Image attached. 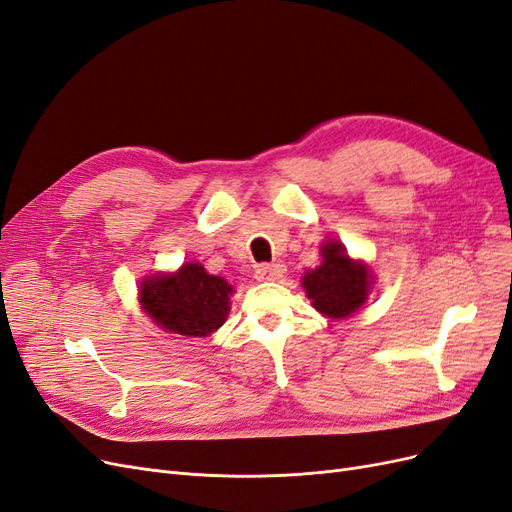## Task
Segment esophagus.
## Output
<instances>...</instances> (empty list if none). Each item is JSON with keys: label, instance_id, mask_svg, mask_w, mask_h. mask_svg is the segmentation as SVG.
Here are the masks:
<instances>
[{"label": "esophagus", "instance_id": "esophagus-1", "mask_svg": "<svg viewBox=\"0 0 512 512\" xmlns=\"http://www.w3.org/2000/svg\"><path fill=\"white\" fill-rule=\"evenodd\" d=\"M286 269L282 265H260L256 269V280L258 282H277L282 280Z\"/></svg>", "mask_w": 512, "mask_h": 512}]
</instances>
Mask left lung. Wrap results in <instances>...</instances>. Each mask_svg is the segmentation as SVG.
Wrapping results in <instances>:
<instances>
[{
	"label": "left lung",
	"mask_w": 512,
	"mask_h": 512,
	"mask_svg": "<svg viewBox=\"0 0 512 512\" xmlns=\"http://www.w3.org/2000/svg\"><path fill=\"white\" fill-rule=\"evenodd\" d=\"M320 267L303 275L307 299L327 318H348L359 309L371 290V271L361 260H352L339 241L320 247Z\"/></svg>",
	"instance_id": "left-lung-1"
}]
</instances>
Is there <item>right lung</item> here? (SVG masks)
Returning <instances> with one entry per match:
<instances>
[{
    "instance_id": "add662e5",
    "label": "right lung",
    "mask_w": 512,
    "mask_h": 512,
    "mask_svg": "<svg viewBox=\"0 0 512 512\" xmlns=\"http://www.w3.org/2000/svg\"><path fill=\"white\" fill-rule=\"evenodd\" d=\"M232 286L209 275L198 262H185L175 273H156L141 282L138 301L160 329L188 337L218 331L230 312Z\"/></svg>"
}]
</instances>
